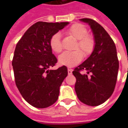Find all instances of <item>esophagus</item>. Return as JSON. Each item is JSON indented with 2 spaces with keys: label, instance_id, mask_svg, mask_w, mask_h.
<instances>
[{
  "label": "esophagus",
  "instance_id": "esophagus-1",
  "mask_svg": "<svg viewBox=\"0 0 128 128\" xmlns=\"http://www.w3.org/2000/svg\"><path fill=\"white\" fill-rule=\"evenodd\" d=\"M72 69H68V75H71L72 74Z\"/></svg>",
  "mask_w": 128,
  "mask_h": 128
}]
</instances>
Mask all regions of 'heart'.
Instances as JSON below:
<instances>
[{"label":"heart","mask_w":128,"mask_h":128,"mask_svg":"<svg viewBox=\"0 0 128 128\" xmlns=\"http://www.w3.org/2000/svg\"><path fill=\"white\" fill-rule=\"evenodd\" d=\"M67 34L78 40L75 48H80L85 55L91 53L94 48V42L93 38L86 36L87 30L83 24L80 23L73 24L67 31ZM50 46L53 51L60 53L62 50L60 34L56 33L50 39ZM83 58V53L80 49H76L70 52H64L59 56V64L62 66L72 67L79 64Z\"/></svg>","instance_id":"obj_1"}]
</instances>
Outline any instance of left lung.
Here are the masks:
<instances>
[{
  "instance_id": "8db88e82",
  "label": "left lung",
  "mask_w": 128,
  "mask_h": 128,
  "mask_svg": "<svg viewBox=\"0 0 128 128\" xmlns=\"http://www.w3.org/2000/svg\"><path fill=\"white\" fill-rule=\"evenodd\" d=\"M88 24L94 36L91 55L76 67L72 74L76 78L75 90L78 99L90 106H96L109 99L115 88L118 60L114 42L109 34L96 21L82 18ZM86 70V74L81 70Z\"/></svg>"
}]
</instances>
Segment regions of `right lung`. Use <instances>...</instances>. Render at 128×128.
<instances>
[{"instance_id":"right-lung-1","label":"right lung","mask_w":128,"mask_h":128,"mask_svg":"<svg viewBox=\"0 0 128 128\" xmlns=\"http://www.w3.org/2000/svg\"><path fill=\"white\" fill-rule=\"evenodd\" d=\"M68 24L38 22L16 44L12 61L16 84L22 97L34 107L45 108L58 99L68 70L65 66L49 69L58 61L49 42L53 34Z\"/></svg>"}]
</instances>
